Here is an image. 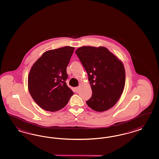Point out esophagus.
Listing matches in <instances>:
<instances>
[{
    "instance_id": "1",
    "label": "esophagus",
    "mask_w": 159,
    "mask_h": 159,
    "mask_svg": "<svg viewBox=\"0 0 159 159\" xmlns=\"http://www.w3.org/2000/svg\"><path fill=\"white\" fill-rule=\"evenodd\" d=\"M75 91H76V93H78V92L79 91V89H80V87H75Z\"/></svg>"
}]
</instances>
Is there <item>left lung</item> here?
I'll use <instances>...</instances> for the list:
<instances>
[{"label": "left lung", "mask_w": 159, "mask_h": 159, "mask_svg": "<svg viewBox=\"0 0 159 159\" xmlns=\"http://www.w3.org/2000/svg\"><path fill=\"white\" fill-rule=\"evenodd\" d=\"M75 53L88 74L92 89L87 104L94 111L110 109L120 98L125 86V72L121 60L104 47H82Z\"/></svg>", "instance_id": "left-lung-1"}]
</instances>
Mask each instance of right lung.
Wrapping results in <instances>:
<instances>
[{"instance_id":"right-lung-1","label":"right lung","mask_w":159,"mask_h":159,"mask_svg":"<svg viewBox=\"0 0 159 159\" xmlns=\"http://www.w3.org/2000/svg\"><path fill=\"white\" fill-rule=\"evenodd\" d=\"M74 48L67 46L47 51L30 68L28 82L30 94L46 111L63 108L74 94L65 81L68 78L66 67Z\"/></svg>"}]
</instances>
